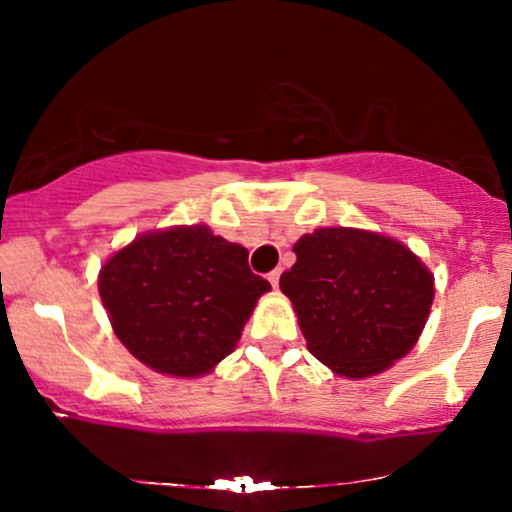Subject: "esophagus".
<instances>
[{
	"label": "esophagus",
	"mask_w": 512,
	"mask_h": 512,
	"mask_svg": "<svg viewBox=\"0 0 512 512\" xmlns=\"http://www.w3.org/2000/svg\"><path fill=\"white\" fill-rule=\"evenodd\" d=\"M279 276H281L279 269H274V272H269V276H267V279H269V284H272L274 289H276V286H279Z\"/></svg>",
	"instance_id": "1"
}]
</instances>
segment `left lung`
<instances>
[{
    "instance_id": "1",
    "label": "left lung",
    "mask_w": 512,
    "mask_h": 512,
    "mask_svg": "<svg viewBox=\"0 0 512 512\" xmlns=\"http://www.w3.org/2000/svg\"><path fill=\"white\" fill-rule=\"evenodd\" d=\"M293 252L279 286L317 361L368 378L409 354L433 303V276L414 252L356 228H320Z\"/></svg>"
}]
</instances>
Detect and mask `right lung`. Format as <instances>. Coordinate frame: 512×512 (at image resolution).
I'll use <instances>...</instances> for the list:
<instances>
[{"label": "right lung", "mask_w": 512, "mask_h": 512, "mask_svg": "<svg viewBox=\"0 0 512 512\" xmlns=\"http://www.w3.org/2000/svg\"><path fill=\"white\" fill-rule=\"evenodd\" d=\"M98 289L117 339L139 361L195 378L236 349L255 301L272 286L252 274L243 245L187 226L115 252Z\"/></svg>", "instance_id": "right-lung-1"}]
</instances>
